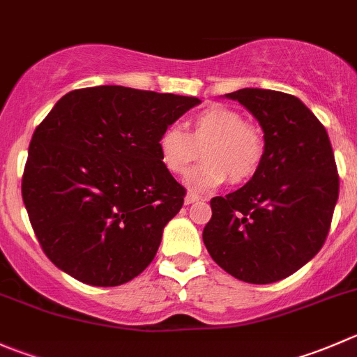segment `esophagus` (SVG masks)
I'll list each match as a JSON object with an SVG mask.
<instances>
[{
	"instance_id": "34e87169",
	"label": "esophagus",
	"mask_w": 357,
	"mask_h": 357,
	"mask_svg": "<svg viewBox=\"0 0 357 357\" xmlns=\"http://www.w3.org/2000/svg\"><path fill=\"white\" fill-rule=\"evenodd\" d=\"M200 197L197 195V193H186V197H185V204H193V202H197V200H199Z\"/></svg>"
}]
</instances>
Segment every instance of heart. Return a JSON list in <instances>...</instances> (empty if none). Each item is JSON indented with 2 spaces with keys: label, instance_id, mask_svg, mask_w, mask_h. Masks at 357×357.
Here are the masks:
<instances>
[{
  "label": "heart",
  "instance_id": "heart-1",
  "mask_svg": "<svg viewBox=\"0 0 357 357\" xmlns=\"http://www.w3.org/2000/svg\"><path fill=\"white\" fill-rule=\"evenodd\" d=\"M192 132L169 126L158 137L162 164L171 174L183 176L200 158L204 162L186 179L195 192H207L230 181L234 185L251 179L265 158L261 130L244 116L223 105H211L190 120Z\"/></svg>",
  "mask_w": 357,
  "mask_h": 357
}]
</instances>
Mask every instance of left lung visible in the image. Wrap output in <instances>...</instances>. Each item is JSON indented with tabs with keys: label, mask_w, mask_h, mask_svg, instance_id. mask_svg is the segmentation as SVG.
Instances as JSON below:
<instances>
[{
	"label": "left lung",
	"mask_w": 357,
	"mask_h": 357,
	"mask_svg": "<svg viewBox=\"0 0 357 357\" xmlns=\"http://www.w3.org/2000/svg\"><path fill=\"white\" fill-rule=\"evenodd\" d=\"M225 98L258 120L265 158L242 188L211 200L202 238L225 272L271 284L295 274L326 241L340 186L335 155L323 123L295 96L241 89Z\"/></svg>",
	"instance_id": "left-lung-1"
}]
</instances>
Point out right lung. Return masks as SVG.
I'll return each mask as SVG.
<instances>
[{"label": "right lung", "mask_w": 357, "mask_h": 357, "mask_svg": "<svg viewBox=\"0 0 357 357\" xmlns=\"http://www.w3.org/2000/svg\"><path fill=\"white\" fill-rule=\"evenodd\" d=\"M200 99L120 85L78 89L36 127L22 176L33 230L57 268L120 286L155 258L186 190L158 137Z\"/></svg>", "instance_id": "obj_1"}]
</instances>
